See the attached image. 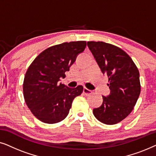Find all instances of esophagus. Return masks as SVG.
Listing matches in <instances>:
<instances>
[{
  "label": "esophagus",
  "instance_id": "esophagus-1",
  "mask_svg": "<svg viewBox=\"0 0 156 156\" xmlns=\"http://www.w3.org/2000/svg\"><path fill=\"white\" fill-rule=\"evenodd\" d=\"M83 92H84L86 95H89L91 94H92V91L89 90V89L86 88V87H84V89H83Z\"/></svg>",
  "mask_w": 156,
  "mask_h": 156
}]
</instances>
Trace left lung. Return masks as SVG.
Returning a JSON list of instances; mask_svg holds the SVG:
<instances>
[{
    "mask_svg": "<svg viewBox=\"0 0 156 156\" xmlns=\"http://www.w3.org/2000/svg\"><path fill=\"white\" fill-rule=\"evenodd\" d=\"M102 73L107 75L110 94L103 103L94 108L93 114L100 122L115 124L124 119L133 109L140 92L139 72L123 50L104 42H87Z\"/></svg>",
    "mask_w": 156,
    "mask_h": 156,
    "instance_id": "obj_1",
    "label": "left lung"
}]
</instances>
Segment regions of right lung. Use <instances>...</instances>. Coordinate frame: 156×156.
Instances as JSON below:
<instances>
[{
	"label": "right lung",
	"instance_id": "obj_1",
	"mask_svg": "<svg viewBox=\"0 0 156 156\" xmlns=\"http://www.w3.org/2000/svg\"><path fill=\"white\" fill-rule=\"evenodd\" d=\"M86 41L63 42L42 52L31 63L23 82V95L27 106L37 119L55 123L69 114L74 98L83 87L69 88L59 83L65 72L86 48Z\"/></svg>",
	"mask_w": 156,
	"mask_h": 156
}]
</instances>
